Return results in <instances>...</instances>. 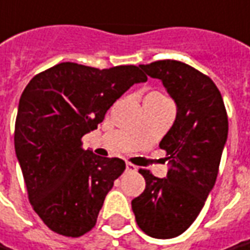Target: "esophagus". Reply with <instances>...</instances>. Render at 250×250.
Masks as SVG:
<instances>
[{"label":"esophagus","mask_w":250,"mask_h":250,"mask_svg":"<svg viewBox=\"0 0 250 250\" xmlns=\"http://www.w3.org/2000/svg\"><path fill=\"white\" fill-rule=\"evenodd\" d=\"M126 171H136V166L132 163H126Z\"/></svg>","instance_id":"esophagus-1"}]
</instances>
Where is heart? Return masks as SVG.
<instances>
[{
	"label": "heart",
	"instance_id": "heart-1",
	"mask_svg": "<svg viewBox=\"0 0 250 250\" xmlns=\"http://www.w3.org/2000/svg\"><path fill=\"white\" fill-rule=\"evenodd\" d=\"M148 98H158V99H162V98H166L165 95H162L161 92H149L148 94Z\"/></svg>",
	"mask_w": 250,
	"mask_h": 250
}]
</instances>
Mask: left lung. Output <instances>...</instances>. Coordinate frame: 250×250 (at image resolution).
Returning <instances> with one entry per match:
<instances>
[{"instance_id":"8db88e82","label":"left lung","mask_w":250,"mask_h":250,"mask_svg":"<svg viewBox=\"0 0 250 250\" xmlns=\"http://www.w3.org/2000/svg\"><path fill=\"white\" fill-rule=\"evenodd\" d=\"M140 68L162 80L177 115L159 143L170 163L167 175L158 178L140 168L146 189L132 200V209L144 233L167 240L188 230L204 207L218 177L229 121L215 83L190 65L163 60Z\"/></svg>"}]
</instances>
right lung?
Returning <instances> with one entry per match:
<instances>
[{
  "instance_id": "add662e5",
  "label": "right lung",
  "mask_w": 250,
  "mask_h": 250,
  "mask_svg": "<svg viewBox=\"0 0 250 250\" xmlns=\"http://www.w3.org/2000/svg\"><path fill=\"white\" fill-rule=\"evenodd\" d=\"M147 76L135 65L98 69L61 62L31 79L21 94L15 149L28 200L51 231L80 237L95 226L114 181L120 158H101L83 148L120 96Z\"/></svg>"
}]
</instances>
